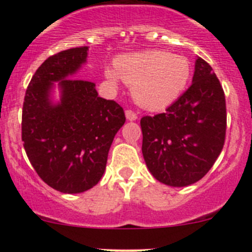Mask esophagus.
<instances>
[{"label": "esophagus", "mask_w": 252, "mask_h": 252, "mask_svg": "<svg viewBox=\"0 0 252 252\" xmlns=\"http://www.w3.org/2000/svg\"><path fill=\"white\" fill-rule=\"evenodd\" d=\"M126 119H128V121H136V119H138V114H136L135 112L131 111V110H126Z\"/></svg>", "instance_id": "esophagus-1"}]
</instances>
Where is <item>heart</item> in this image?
<instances>
[{
	"label": "heart",
	"instance_id": "obj_1",
	"mask_svg": "<svg viewBox=\"0 0 252 252\" xmlns=\"http://www.w3.org/2000/svg\"><path fill=\"white\" fill-rule=\"evenodd\" d=\"M112 84L119 79L133 86V97L142 108L163 110L183 94L190 79L189 61L166 51H142L119 56L116 69L107 68Z\"/></svg>",
	"mask_w": 252,
	"mask_h": 252
}]
</instances>
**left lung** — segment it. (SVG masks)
Wrapping results in <instances>:
<instances>
[{
  "label": "left lung",
  "mask_w": 252,
  "mask_h": 252,
  "mask_svg": "<svg viewBox=\"0 0 252 252\" xmlns=\"http://www.w3.org/2000/svg\"><path fill=\"white\" fill-rule=\"evenodd\" d=\"M142 155L151 174L169 187L204 178L223 149L225 96L212 67L197 57L190 88L164 113L140 121Z\"/></svg>",
  "instance_id": "8db88e82"
}]
</instances>
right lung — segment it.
Listing matches in <instances>:
<instances>
[{
	"mask_svg": "<svg viewBox=\"0 0 252 252\" xmlns=\"http://www.w3.org/2000/svg\"><path fill=\"white\" fill-rule=\"evenodd\" d=\"M88 46L48 57L35 72L23 103L22 140L39 177L64 194H79L102 178L110 147L126 122L116 101L100 97L91 81L73 75L86 62ZM59 81L61 100L52 102Z\"/></svg>",
	"mask_w": 252,
	"mask_h": 252,
	"instance_id": "right-lung-1",
	"label": "right lung"
}]
</instances>
